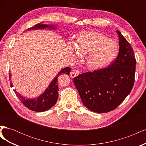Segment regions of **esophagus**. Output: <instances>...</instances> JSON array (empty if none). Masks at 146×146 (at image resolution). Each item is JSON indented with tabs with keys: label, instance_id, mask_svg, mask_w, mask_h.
I'll return each mask as SVG.
<instances>
[{
	"label": "esophagus",
	"instance_id": "34e87169",
	"mask_svg": "<svg viewBox=\"0 0 146 146\" xmlns=\"http://www.w3.org/2000/svg\"><path fill=\"white\" fill-rule=\"evenodd\" d=\"M79 73H80V71H79V70H77V69H74V70H72L71 72H70V77L72 78H74L75 77L77 76L79 74Z\"/></svg>",
	"mask_w": 146,
	"mask_h": 146
}]
</instances>
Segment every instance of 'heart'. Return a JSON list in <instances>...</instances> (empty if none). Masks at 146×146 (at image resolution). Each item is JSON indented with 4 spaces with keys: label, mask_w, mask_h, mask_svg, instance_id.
I'll return each instance as SVG.
<instances>
[{
    "label": "heart",
    "mask_w": 146,
    "mask_h": 146,
    "mask_svg": "<svg viewBox=\"0 0 146 146\" xmlns=\"http://www.w3.org/2000/svg\"><path fill=\"white\" fill-rule=\"evenodd\" d=\"M75 48L79 56L86 55V64L91 69L105 67L115 58L118 53L116 42L96 32H86L79 35Z\"/></svg>",
    "instance_id": "obj_1"
}]
</instances>
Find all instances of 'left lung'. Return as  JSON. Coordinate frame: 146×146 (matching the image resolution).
<instances>
[{
  "label": "left lung",
  "instance_id": "obj_1",
  "mask_svg": "<svg viewBox=\"0 0 146 146\" xmlns=\"http://www.w3.org/2000/svg\"><path fill=\"white\" fill-rule=\"evenodd\" d=\"M116 32L119 50L114 62L109 67L83 73L74 78L83 104L96 113L116 109L134 85L136 61L133 48L119 31Z\"/></svg>",
  "mask_w": 146,
  "mask_h": 146
}]
</instances>
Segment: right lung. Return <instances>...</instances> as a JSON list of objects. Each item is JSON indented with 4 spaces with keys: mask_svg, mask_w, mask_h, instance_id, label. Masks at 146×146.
Returning <instances> with one entry per match:
<instances>
[{
    "mask_svg": "<svg viewBox=\"0 0 146 146\" xmlns=\"http://www.w3.org/2000/svg\"><path fill=\"white\" fill-rule=\"evenodd\" d=\"M48 28V29H55L54 25H48L43 24H38L34 25L33 27L28 29V30H38V29H44ZM70 72V68L69 67H66L63 68L62 70L56 75V77L54 78L49 85L45 91L39 96L35 99H27L25 97L21 96L19 93L17 92L16 90H14L16 95L18 99L21 100L26 107L29 110L36 112H43L47 111L52 108L56 103L58 98V77L61 73L64 74L69 75ZM11 74L10 73L9 77L10 80H11ZM10 86L13 87V85L11 81L10 82Z\"/></svg>",
    "mask_w": 146,
    "mask_h": 146,
    "instance_id": "1",
    "label": "right lung"
}]
</instances>
